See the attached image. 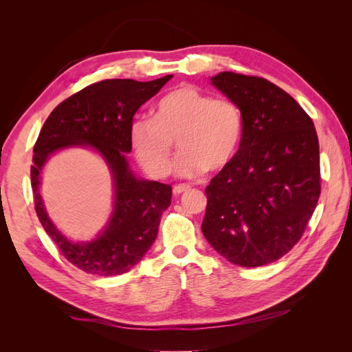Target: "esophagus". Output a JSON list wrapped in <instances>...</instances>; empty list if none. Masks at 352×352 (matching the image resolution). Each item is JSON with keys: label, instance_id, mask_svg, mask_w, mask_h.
I'll use <instances>...</instances> for the list:
<instances>
[{"label": "esophagus", "instance_id": "obj_1", "mask_svg": "<svg viewBox=\"0 0 352 352\" xmlns=\"http://www.w3.org/2000/svg\"><path fill=\"white\" fill-rule=\"evenodd\" d=\"M190 188L188 186V185H176L175 188H173V195H176V197H179V195H182L184 192H188Z\"/></svg>", "mask_w": 352, "mask_h": 352}]
</instances>
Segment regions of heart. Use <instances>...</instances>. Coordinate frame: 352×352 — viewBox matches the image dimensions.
<instances>
[{"instance_id":"obj_1","label":"heart","mask_w":352,"mask_h":352,"mask_svg":"<svg viewBox=\"0 0 352 352\" xmlns=\"http://www.w3.org/2000/svg\"><path fill=\"white\" fill-rule=\"evenodd\" d=\"M243 136V116L236 101L212 98L192 85L167 92L153 109V119H138L131 126V145L145 172L166 177L180 150L176 173L198 177L221 172L235 160Z\"/></svg>"}]
</instances>
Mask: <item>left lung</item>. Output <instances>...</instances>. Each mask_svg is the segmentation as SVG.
Listing matches in <instances>:
<instances>
[{
	"label": "left lung",
	"instance_id": "obj_1",
	"mask_svg": "<svg viewBox=\"0 0 352 352\" xmlns=\"http://www.w3.org/2000/svg\"><path fill=\"white\" fill-rule=\"evenodd\" d=\"M211 82L238 102L243 136L235 160L206 188L201 229L226 260L258 267L289 252L313 216L318 138L311 117L270 80L221 72Z\"/></svg>",
	"mask_w": 352,
	"mask_h": 352
}]
</instances>
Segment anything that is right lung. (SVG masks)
I'll list each match as a JSON object with an SVG mask.
<instances>
[{"label":"right lung","mask_w":352,"mask_h":352,"mask_svg":"<svg viewBox=\"0 0 352 352\" xmlns=\"http://www.w3.org/2000/svg\"><path fill=\"white\" fill-rule=\"evenodd\" d=\"M173 76L150 82L105 79L60 102L48 116L34 146L30 182L42 228L61 254L78 269L97 276L131 270L154 243L160 219L172 202V186L133 176L124 153H131L133 116ZM88 144L108 162L115 179L116 202L109 226L97 239L73 244L47 219L38 195V173L52 153L66 146Z\"/></svg>","instance_id":"obj_1"}]
</instances>
